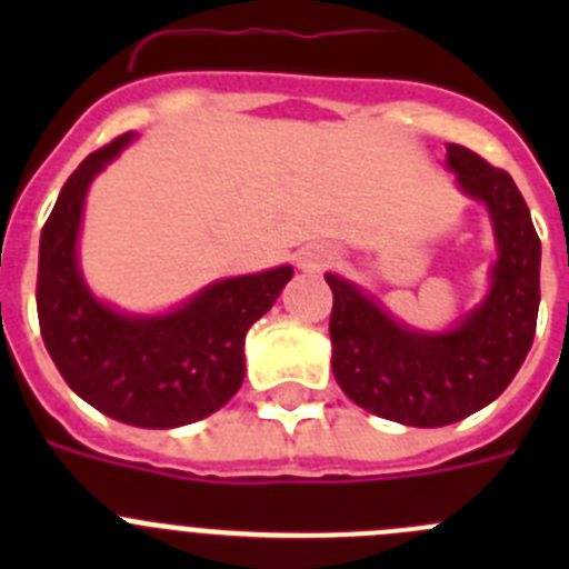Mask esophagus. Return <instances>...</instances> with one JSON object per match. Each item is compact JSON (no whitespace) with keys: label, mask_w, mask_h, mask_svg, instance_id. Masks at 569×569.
<instances>
[{"label":"esophagus","mask_w":569,"mask_h":569,"mask_svg":"<svg viewBox=\"0 0 569 569\" xmlns=\"http://www.w3.org/2000/svg\"><path fill=\"white\" fill-rule=\"evenodd\" d=\"M333 261H336V250L321 248V244H316V248H305L299 253V268L308 270V273H319V270L330 268Z\"/></svg>","instance_id":"esophagus-1"}]
</instances>
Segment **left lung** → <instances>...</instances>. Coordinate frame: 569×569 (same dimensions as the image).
I'll list each match as a JSON object with an SVG mask.
<instances>
[{"label": "left lung", "mask_w": 569, "mask_h": 569, "mask_svg": "<svg viewBox=\"0 0 569 569\" xmlns=\"http://www.w3.org/2000/svg\"><path fill=\"white\" fill-rule=\"evenodd\" d=\"M447 168L467 196L487 204L499 259L490 293L453 330L421 333L328 273L333 290V376L345 396L381 419L445 427L499 399L530 353L539 319L541 241L512 176L479 153L447 144Z\"/></svg>", "instance_id": "left-lung-1"}]
</instances>
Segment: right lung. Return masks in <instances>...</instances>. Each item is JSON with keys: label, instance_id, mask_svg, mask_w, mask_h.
I'll list each match as a JSON object with an SVG mask.
<instances>
[{"label": "right lung", "instance_id": "obj_1", "mask_svg": "<svg viewBox=\"0 0 569 569\" xmlns=\"http://www.w3.org/2000/svg\"><path fill=\"white\" fill-rule=\"evenodd\" d=\"M133 139L90 153L64 182L39 239L37 310L50 359L77 396L133 427L168 430L228 405L244 379V336L293 268L213 281L164 316H130L90 293L77 239L93 176Z\"/></svg>", "mask_w": 569, "mask_h": 569}]
</instances>
